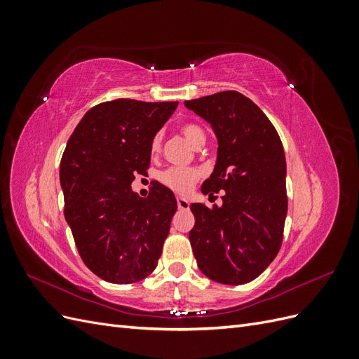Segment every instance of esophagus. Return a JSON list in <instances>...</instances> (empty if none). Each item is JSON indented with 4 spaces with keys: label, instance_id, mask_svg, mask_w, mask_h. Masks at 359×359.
I'll return each mask as SVG.
<instances>
[{
    "label": "esophagus",
    "instance_id": "esophagus-1",
    "mask_svg": "<svg viewBox=\"0 0 359 359\" xmlns=\"http://www.w3.org/2000/svg\"><path fill=\"white\" fill-rule=\"evenodd\" d=\"M177 203H178V208H180V210H189V206H190L189 201L184 199V198H178V199H177Z\"/></svg>",
    "mask_w": 359,
    "mask_h": 359
}]
</instances>
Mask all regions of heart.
Here are the masks:
<instances>
[{
  "instance_id": "1",
  "label": "heart",
  "mask_w": 359,
  "mask_h": 359,
  "mask_svg": "<svg viewBox=\"0 0 359 359\" xmlns=\"http://www.w3.org/2000/svg\"><path fill=\"white\" fill-rule=\"evenodd\" d=\"M181 135L186 137L190 144H193L194 147H201L205 144L206 140V133L205 130L193 123H186L180 127ZM161 135L157 133L154 135V137L151 139L149 144V151L153 156H157L161 151ZM202 177V170L199 168L194 166H184V168H178V166H172L168 168L165 170H161L158 173V181L163 184V186L170 189L172 191L184 194L193 189L194 184H196Z\"/></svg>"
}]
</instances>
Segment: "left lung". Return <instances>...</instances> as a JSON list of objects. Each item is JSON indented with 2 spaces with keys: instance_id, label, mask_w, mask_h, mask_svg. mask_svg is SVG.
I'll list each match as a JSON object with an SVG mask.
<instances>
[{
  "instance_id": "left-lung-1",
  "label": "left lung",
  "mask_w": 359,
  "mask_h": 359,
  "mask_svg": "<svg viewBox=\"0 0 359 359\" xmlns=\"http://www.w3.org/2000/svg\"><path fill=\"white\" fill-rule=\"evenodd\" d=\"M219 139L212 175L202 184L223 205L191 203L193 255L202 273L223 285H244L264 273L283 243L287 212L286 158L276 127L244 94L222 91L184 102ZM217 198V196H214Z\"/></svg>"
}]
</instances>
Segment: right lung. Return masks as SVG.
<instances>
[{
  "label": "right lung",
  "instance_id": "obj_1",
  "mask_svg": "<svg viewBox=\"0 0 359 359\" xmlns=\"http://www.w3.org/2000/svg\"><path fill=\"white\" fill-rule=\"evenodd\" d=\"M177 106L132 99L95 104L62 153L64 215L83 264L109 283H136L158 264L177 199L157 181L148 198L130 184L147 173L151 139Z\"/></svg>",
  "mask_w": 359,
  "mask_h": 359
}]
</instances>
